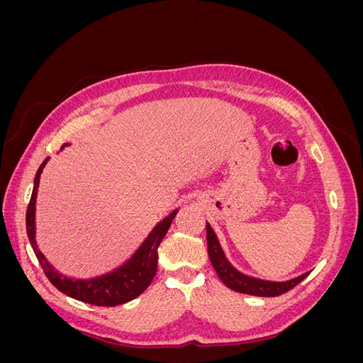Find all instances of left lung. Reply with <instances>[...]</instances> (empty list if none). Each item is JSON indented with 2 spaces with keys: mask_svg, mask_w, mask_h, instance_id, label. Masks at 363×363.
I'll return each mask as SVG.
<instances>
[{
  "mask_svg": "<svg viewBox=\"0 0 363 363\" xmlns=\"http://www.w3.org/2000/svg\"><path fill=\"white\" fill-rule=\"evenodd\" d=\"M206 239H207V252H208V259H211V263L213 269L216 271L218 277L221 279V281L225 284L227 288L233 289L240 294H248V295H256V296H279L284 292L291 291L295 288L296 284L303 281L309 272L303 274V276L292 279L289 281H283V283H276V281H263L257 279H251L240 274L236 271L232 265H230L228 260L225 259L223 248L219 247L218 239L213 233V230L211 225H206Z\"/></svg>",
  "mask_w": 363,
  "mask_h": 363,
  "instance_id": "1",
  "label": "left lung"
}]
</instances>
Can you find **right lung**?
I'll return each instance as SVG.
<instances>
[{"instance_id": "add662e5", "label": "right lung", "mask_w": 363, "mask_h": 363, "mask_svg": "<svg viewBox=\"0 0 363 363\" xmlns=\"http://www.w3.org/2000/svg\"><path fill=\"white\" fill-rule=\"evenodd\" d=\"M47 162H48V157L42 162V164L36 172L35 186H33L31 199L26 213L28 240L43 272H45V276L52 283V286H56L60 292L67 294L68 296H71V298H75L83 303L112 307V306L124 304L127 301L135 300L136 296H139L150 286V283L156 276L157 248L164 235H167L177 211L164 218L162 223H159L155 227V230L148 235V238L144 240V244H142L139 250L135 252L133 257H131L125 265L115 269L113 272L106 274V276L96 277L92 280H71L68 277H63L62 274L54 271V268L50 265L45 256L39 251L35 240V204H36V195L39 188V179Z\"/></svg>"}]
</instances>
